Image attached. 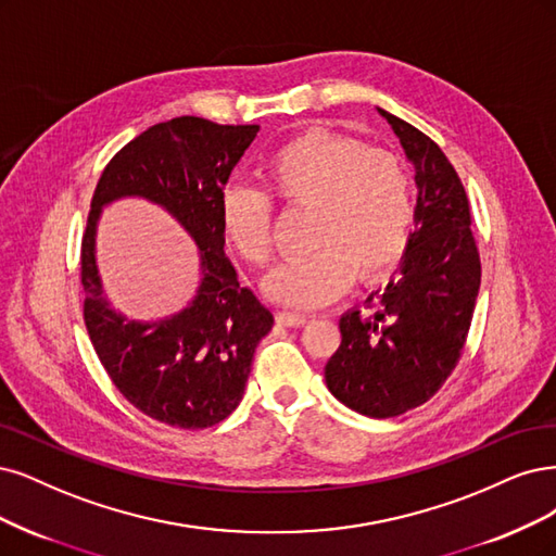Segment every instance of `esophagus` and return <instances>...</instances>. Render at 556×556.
Segmentation results:
<instances>
[{
	"instance_id": "obj_1",
	"label": "esophagus",
	"mask_w": 556,
	"mask_h": 556,
	"mask_svg": "<svg viewBox=\"0 0 556 556\" xmlns=\"http://www.w3.org/2000/svg\"><path fill=\"white\" fill-rule=\"evenodd\" d=\"M276 319L282 324V327H303V324L308 321V317H305V315H301V313H287V311L276 313Z\"/></svg>"
}]
</instances>
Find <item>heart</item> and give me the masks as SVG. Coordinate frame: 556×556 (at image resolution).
Instances as JSON below:
<instances>
[{"label": "heart", "mask_w": 556, "mask_h": 556, "mask_svg": "<svg viewBox=\"0 0 556 556\" xmlns=\"http://www.w3.org/2000/svg\"><path fill=\"white\" fill-rule=\"evenodd\" d=\"M262 172L278 200L313 208V253L264 278L269 299L313 311L336 301L354 278L381 280L405 255L414 220L412 179L389 151L315 128L278 147ZM271 212L260 188L227 184L220 190L223 239L248 264L262 266L271 257Z\"/></svg>", "instance_id": "obj_1"}]
</instances>
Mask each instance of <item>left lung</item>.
Masks as SVG:
<instances>
[{
  "mask_svg": "<svg viewBox=\"0 0 556 556\" xmlns=\"http://www.w3.org/2000/svg\"><path fill=\"white\" fill-rule=\"evenodd\" d=\"M391 124L418 188L414 232L393 280L366 299L372 311L340 317L342 342L324 379L344 407L391 418L428 402L465 348L481 287L460 177L428 136L377 108Z\"/></svg>",
  "mask_w": 556,
  "mask_h": 556,
  "instance_id": "1",
  "label": "left lung"
}]
</instances>
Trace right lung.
<instances>
[{"mask_svg":"<svg viewBox=\"0 0 556 556\" xmlns=\"http://www.w3.org/2000/svg\"><path fill=\"white\" fill-rule=\"evenodd\" d=\"M260 126L177 117L147 128L114 156L93 190L83 239L85 324L114 387L172 428L220 424L243 397L255 348L274 315L239 282L225 255L218 195ZM144 199L175 217L199 245L201 282L184 309L156 320L117 312L102 290L94 235L102 208Z\"/></svg>","mask_w":556,"mask_h":556,"instance_id":"right-lung-1","label":"right lung"}]
</instances>
